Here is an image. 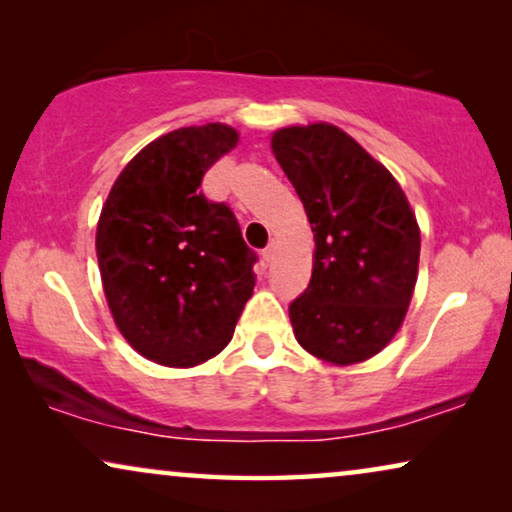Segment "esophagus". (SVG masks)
Returning a JSON list of instances; mask_svg holds the SVG:
<instances>
[{
    "instance_id": "34e87169",
    "label": "esophagus",
    "mask_w": 512,
    "mask_h": 512,
    "mask_svg": "<svg viewBox=\"0 0 512 512\" xmlns=\"http://www.w3.org/2000/svg\"><path fill=\"white\" fill-rule=\"evenodd\" d=\"M275 251H277V244H275V242H270L268 247L263 249V261H265V263H270L272 258H275Z\"/></svg>"
}]
</instances>
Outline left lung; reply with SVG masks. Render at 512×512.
Here are the masks:
<instances>
[{
    "label": "left lung",
    "instance_id": "left-lung-1",
    "mask_svg": "<svg viewBox=\"0 0 512 512\" xmlns=\"http://www.w3.org/2000/svg\"><path fill=\"white\" fill-rule=\"evenodd\" d=\"M272 153L317 247L310 284L289 305L296 340L338 366L366 361L394 338L415 291L419 226L408 198L335 125L277 130Z\"/></svg>",
    "mask_w": 512,
    "mask_h": 512
}]
</instances>
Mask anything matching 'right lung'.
I'll return each mask as SVG.
<instances>
[{
  "label": "right lung",
  "mask_w": 512,
  "mask_h": 512,
  "mask_svg": "<svg viewBox=\"0 0 512 512\" xmlns=\"http://www.w3.org/2000/svg\"><path fill=\"white\" fill-rule=\"evenodd\" d=\"M237 144L228 125L167 132L118 174L97 223V263L109 310L146 359L191 368L233 338L251 298L256 251L202 177Z\"/></svg>",
  "instance_id": "add662e5"
}]
</instances>
